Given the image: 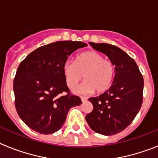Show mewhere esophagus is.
I'll return each instance as SVG.
<instances>
[{"label":"esophagus","mask_w":158,"mask_h":158,"mask_svg":"<svg viewBox=\"0 0 158 158\" xmlns=\"http://www.w3.org/2000/svg\"><path fill=\"white\" fill-rule=\"evenodd\" d=\"M80 98H81V100H82V102H86V100H87V98H86V97L81 96Z\"/></svg>","instance_id":"obj_1"}]
</instances>
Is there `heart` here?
I'll use <instances>...</instances> for the list:
<instances>
[{
  "label": "heart",
  "mask_w": 158,
  "mask_h": 158,
  "mask_svg": "<svg viewBox=\"0 0 158 158\" xmlns=\"http://www.w3.org/2000/svg\"><path fill=\"white\" fill-rule=\"evenodd\" d=\"M63 72L67 86L71 89L76 87L83 76L85 81L76 89L77 93L89 94L94 90L102 93L112 84L115 68L113 62L104 59L100 53L87 51L78 55L74 62H65Z\"/></svg>",
  "instance_id": "heart-1"
}]
</instances>
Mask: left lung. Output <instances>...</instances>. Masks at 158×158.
<instances>
[{
  "label": "left lung",
  "mask_w": 158,
  "mask_h": 158,
  "mask_svg": "<svg viewBox=\"0 0 158 158\" xmlns=\"http://www.w3.org/2000/svg\"><path fill=\"white\" fill-rule=\"evenodd\" d=\"M89 44L113 62L115 76L108 90L89 98L93 110L86 120L94 131L113 135L128 127L141 109L144 80L135 61L121 49L106 43Z\"/></svg>",
  "instance_id": "1"
}]
</instances>
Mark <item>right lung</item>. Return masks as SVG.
<instances>
[{
	"instance_id": "1",
	"label": "right lung",
	"mask_w": 158,
	"mask_h": 158,
	"mask_svg": "<svg viewBox=\"0 0 158 158\" xmlns=\"http://www.w3.org/2000/svg\"><path fill=\"white\" fill-rule=\"evenodd\" d=\"M86 46L82 42H52L35 49L19 64L13 81L15 109L30 128L52 134L61 128L69 109L82 104L79 97L71 94L63 66L72 52Z\"/></svg>"
}]
</instances>
